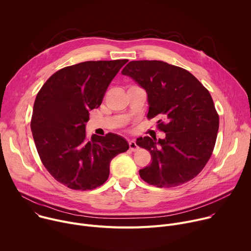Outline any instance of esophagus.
<instances>
[{"label": "esophagus", "instance_id": "34e87169", "mask_svg": "<svg viewBox=\"0 0 251 251\" xmlns=\"http://www.w3.org/2000/svg\"><path fill=\"white\" fill-rule=\"evenodd\" d=\"M129 147H130V150L135 152L139 149V146L136 144V141L135 140H130L129 141Z\"/></svg>", "mask_w": 251, "mask_h": 251}]
</instances>
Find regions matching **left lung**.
Instances as JSON below:
<instances>
[{
    "label": "left lung",
    "instance_id": "left-lung-1",
    "mask_svg": "<svg viewBox=\"0 0 251 251\" xmlns=\"http://www.w3.org/2000/svg\"><path fill=\"white\" fill-rule=\"evenodd\" d=\"M122 75L147 92L148 118L166 133L164 139L144 137L137 145L148 150L149 166L139 171L146 183L172 188L197 176L216 144L220 119L208 90L188 70L161 60L130 61Z\"/></svg>",
    "mask_w": 251,
    "mask_h": 251
}]
</instances>
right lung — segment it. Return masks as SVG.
<instances>
[{"mask_svg":"<svg viewBox=\"0 0 251 251\" xmlns=\"http://www.w3.org/2000/svg\"><path fill=\"white\" fill-rule=\"evenodd\" d=\"M128 59L84 61L53 74L39 91L30 122L40 158L55 180L73 190H93L109 176L111 160L129 149L117 134L87 139L89 111Z\"/></svg>","mask_w":251,"mask_h":251,"instance_id":"add662e5","label":"right lung"}]
</instances>
